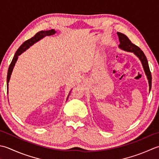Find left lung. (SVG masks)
I'll use <instances>...</instances> for the list:
<instances>
[{"instance_id": "obj_1", "label": "left lung", "mask_w": 159, "mask_h": 159, "mask_svg": "<svg viewBox=\"0 0 159 159\" xmlns=\"http://www.w3.org/2000/svg\"><path fill=\"white\" fill-rule=\"evenodd\" d=\"M117 35L119 36V42H120V44L119 45V48L125 51H127V52L133 53L139 58V60L141 61L145 75L147 76L149 84V90L150 91L152 88V75L150 68H149L148 60L144 53L143 52V51H141L140 48L136 46L133 43H132V42L129 40V39L125 35L120 33V32H117Z\"/></svg>"}]
</instances>
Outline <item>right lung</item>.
Wrapping results in <instances>:
<instances>
[{"instance_id":"1","label":"right lung","mask_w":159,"mask_h":159,"mask_svg":"<svg viewBox=\"0 0 159 159\" xmlns=\"http://www.w3.org/2000/svg\"><path fill=\"white\" fill-rule=\"evenodd\" d=\"M55 34H56V31L54 30H47V31H39L38 33L35 34L34 37H32L31 38L29 39L27 41H25V43L22 44L21 46L18 48V49L16 51L14 57H13V60L11 61V62L9 65V69H8V72H7V94H8V89H9V80H10V77L12 73L13 69L15 66V64L16 63V61L18 60V56L21 55L22 53L25 52L26 50H27L29 48L31 47L32 45H34L35 43H36L37 42L40 41L41 39L44 38L46 36H48V35H54ZM70 92L69 93V95L67 97V99L69 98V95H70ZM66 99V100H67Z\"/></svg>"}]
</instances>
